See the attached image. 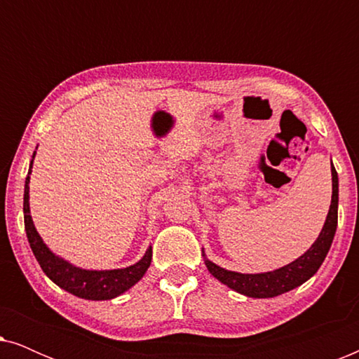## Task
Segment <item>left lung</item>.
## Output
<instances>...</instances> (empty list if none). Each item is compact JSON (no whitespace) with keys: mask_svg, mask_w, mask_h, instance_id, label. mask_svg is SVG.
<instances>
[{"mask_svg":"<svg viewBox=\"0 0 359 359\" xmlns=\"http://www.w3.org/2000/svg\"><path fill=\"white\" fill-rule=\"evenodd\" d=\"M337 224H338V175L335 166L332 165V203L330 209H328L325 224L318 233L316 242L312 243V247L307 250L306 253L294 259L286 266L274 269V271L266 273H237L230 271V269L220 268L219 264L210 262L205 258V253L203 250L204 263L208 266L209 273L212 274L215 279H219L220 283L225 286L233 289L240 294L247 297L255 299H268V297H276L281 294L292 291L297 286H301L311 279L313 274L317 273V269L320 268V264L325 259L328 250L332 247L333 237L337 232Z\"/></svg>","mask_w":359,"mask_h":359,"instance_id":"1","label":"left lung"}]
</instances>
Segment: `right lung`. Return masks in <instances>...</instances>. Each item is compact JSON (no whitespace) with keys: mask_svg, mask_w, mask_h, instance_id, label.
Here are the masks:
<instances>
[{"mask_svg":"<svg viewBox=\"0 0 359 359\" xmlns=\"http://www.w3.org/2000/svg\"><path fill=\"white\" fill-rule=\"evenodd\" d=\"M34 156H36V151L32 155L26 184H24V225H26L29 245H31L34 257L41 264L42 271L58 287L65 289L67 292L76 297L88 299V301H109V299H114L129 291L134 284L144 278L147 269H149L151 263V247L147 248L144 257L135 264L119 269H101V271L78 268L53 253L39 235L31 217V208H29V183H31Z\"/></svg>","mask_w":359,"mask_h":359,"instance_id":"1","label":"right lung"}]
</instances>
